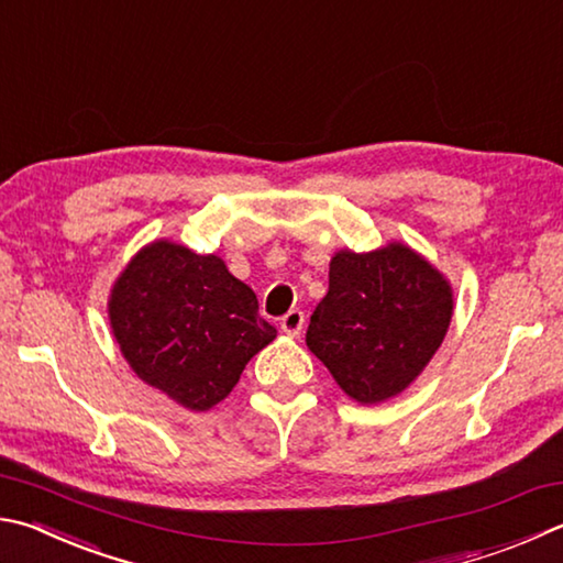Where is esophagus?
<instances>
[{
    "label": "esophagus",
    "instance_id": "esophagus-1",
    "mask_svg": "<svg viewBox=\"0 0 563 563\" xmlns=\"http://www.w3.org/2000/svg\"><path fill=\"white\" fill-rule=\"evenodd\" d=\"M305 324V312L302 310H290L280 317V330L290 336H298Z\"/></svg>",
    "mask_w": 563,
    "mask_h": 563
}]
</instances>
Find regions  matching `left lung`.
<instances>
[{
  "label": "left lung",
  "mask_w": 563,
  "mask_h": 563,
  "mask_svg": "<svg viewBox=\"0 0 563 563\" xmlns=\"http://www.w3.org/2000/svg\"><path fill=\"white\" fill-rule=\"evenodd\" d=\"M451 314V285L408 246L340 251L305 342L346 396L379 404L423 372Z\"/></svg>",
  "instance_id": "1"
}]
</instances>
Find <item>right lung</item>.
<instances>
[{
	"mask_svg": "<svg viewBox=\"0 0 563 563\" xmlns=\"http://www.w3.org/2000/svg\"><path fill=\"white\" fill-rule=\"evenodd\" d=\"M112 334L142 382L191 411H209L275 340L258 300L217 255L155 241L110 295Z\"/></svg>",
	"mask_w": 563,
	"mask_h": 563,
	"instance_id": "1",
	"label": "right lung"
}]
</instances>
